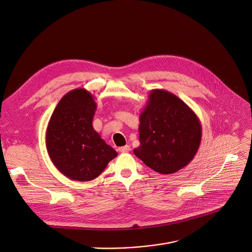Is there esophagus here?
<instances>
[{"instance_id": "1", "label": "esophagus", "mask_w": 252, "mask_h": 252, "mask_svg": "<svg viewBox=\"0 0 252 252\" xmlns=\"http://www.w3.org/2000/svg\"><path fill=\"white\" fill-rule=\"evenodd\" d=\"M129 150H130V148H129V146H127V145H126V146H124V147H121V148L119 149V151H120L121 153H127V152H129Z\"/></svg>"}]
</instances>
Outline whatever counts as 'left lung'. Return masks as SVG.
<instances>
[{
	"mask_svg": "<svg viewBox=\"0 0 252 252\" xmlns=\"http://www.w3.org/2000/svg\"><path fill=\"white\" fill-rule=\"evenodd\" d=\"M140 146L134 155L154 171L170 175L198 152L202 126L196 113L175 94L153 89L140 114Z\"/></svg>",
	"mask_w": 252,
	"mask_h": 252,
	"instance_id": "left-lung-1",
	"label": "left lung"
}]
</instances>
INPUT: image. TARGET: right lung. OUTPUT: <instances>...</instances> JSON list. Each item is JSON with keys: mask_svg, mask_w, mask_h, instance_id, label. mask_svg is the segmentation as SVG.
<instances>
[{"mask_svg": "<svg viewBox=\"0 0 252 252\" xmlns=\"http://www.w3.org/2000/svg\"><path fill=\"white\" fill-rule=\"evenodd\" d=\"M96 108L94 95L76 88L60 99L48 123V155L57 170L71 180L95 179L118 156L93 126Z\"/></svg>", "mask_w": 252, "mask_h": 252, "instance_id": "right-lung-1", "label": "right lung"}]
</instances>
